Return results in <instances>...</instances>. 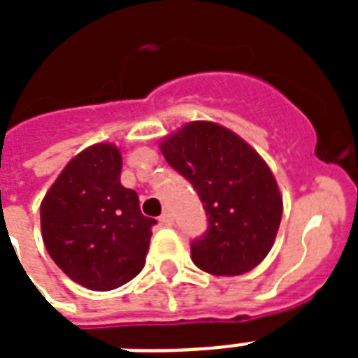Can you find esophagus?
Wrapping results in <instances>:
<instances>
[{
  "label": "esophagus",
  "mask_w": 358,
  "mask_h": 358,
  "mask_svg": "<svg viewBox=\"0 0 358 358\" xmlns=\"http://www.w3.org/2000/svg\"><path fill=\"white\" fill-rule=\"evenodd\" d=\"M159 223L163 224V227H173V223H174V217H173V213L169 212H163L162 215H159Z\"/></svg>",
  "instance_id": "34e87169"
}]
</instances>
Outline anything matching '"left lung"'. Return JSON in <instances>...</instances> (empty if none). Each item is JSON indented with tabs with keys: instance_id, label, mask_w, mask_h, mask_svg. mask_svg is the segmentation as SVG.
Returning a JSON list of instances; mask_svg holds the SVG:
<instances>
[{
	"instance_id": "1",
	"label": "left lung",
	"mask_w": 358,
	"mask_h": 358,
	"mask_svg": "<svg viewBox=\"0 0 358 358\" xmlns=\"http://www.w3.org/2000/svg\"><path fill=\"white\" fill-rule=\"evenodd\" d=\"M171 167L201 196L208 230L191 241L202 271L234 277L271 250L282 217V196L266 162L219 124L189 122L162 143Z\"/></svg>"
}]
</instances>
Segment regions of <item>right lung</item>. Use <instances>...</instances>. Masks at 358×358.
I'll return each mask as SVG.
<instances>
[{"mask_svg": "<svg viewBox=\"0 0 358 358\" xmlns=\"http://www.w3.org/2000/svg\"><path fill=\"white\" fill-rule=\"evenodd\" d=\"M122 157L109 143L89 146L63 169L41 204L48 255L74 282L108 292L145 267L156 219L120 184Z\"/></svg>", "mask_w": 358, "mask_h": 358, "instance_id": "obj_1", "label": "right lung"}]
</instances>
